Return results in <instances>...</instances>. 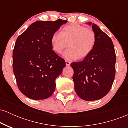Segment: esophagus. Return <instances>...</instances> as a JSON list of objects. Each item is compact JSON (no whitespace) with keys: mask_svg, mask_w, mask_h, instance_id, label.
I'll return each mask as SVG.
<instances>
[{"mask_svg":"<svg viewBox=\"0 0 128 128\" xmlns=\"http://www.w3.org/2000/svg\"><path fill=\"white\" fill-rule=\"evenodd\" d=\"M66 66H70V62H69V61H66Z\"/></svg>","mask_w":128,"mask_h":128,"instance_id":"esophagus-1","label":"esophagus"}]
</instances>
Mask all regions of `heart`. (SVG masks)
I'll use <instances>...</instances> for the list:
<instances>
[{
  "mask_svg": "<svg viewBox=\"0 0 128 128\" xmlns=\"http://www.w3.org/2000/svg\"><path fill=\"white\" fill-rule=\"evenodd\" d=\"M96 42L94 30L77 23L65 26L61 32H55L50 39L53 50L57 54L62 53L68 44L70 48L62 54L67 61L86 58L92 51Z\"/></svg>",
  "mask_w": 128,
  "mask_h": 128,
  "instance_id": "heart-1",
  "label": "heart"
}]
</instances>
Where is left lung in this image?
<instances>
[{"instance_id": "obj_1", "label": "left lung", "mask_w": 128, "mask_h": 128, "mask_svg": "<svg viewBox=\"0 0 128 128\" xmlns=\"http://www.w3.org/2000/svg\"><path fill=\"white\" fill-rule=\"evenodd\" d=\"M96 42L91 54L80 62L71 63L74 90L84 100H99L110 92L116 74V52L111 39L92 22Z\"/></svg>"}]
</instances>
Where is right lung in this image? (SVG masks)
<instances>
[{
	"label": "right lung",
	"instance_id": "add662e5",
	"mask_svg": "<svg viewBox=\"0 0 128 128\" xmlns=\"http://www.w3.org/2000/svg\"><path fill=\"white\" fill-rule=\"evenodd\" d=\"M67 21H37L16 40L12 55L14 74L18 89L34 100L46 99L55 92V79L65 61L52 50L51 36Z\"/></svg>",
	"mask_w": 128,
	"mask_h": 128
}]
</instances>
